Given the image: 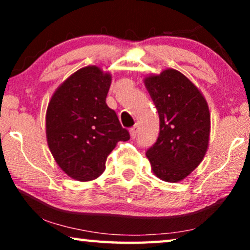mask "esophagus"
Here are the masks:
<instances>
[{
	"instance_id": "esophagus-1",
	"label": "esophagus",
	"mask_w": 250,
	"mask_h": 250,
	"mask_svg": "<svg viewBox=\"0 0 250 250\" xmlns=\"http://www.w3.org/2000/svg\"><path fill=\"white\" fill-rule=\"evenodd\" d=\"M138 132H139L138 125L133 126V127H132L131 129H129V134H131V138H132V139H135L136 135H138Z\"/></svg>"
}]
</instances>
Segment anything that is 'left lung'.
<instances>
[{"instance_id": "left-lung-1", "label": "left lung", "mask_w": 250, "mask_h": 250, "mask_svg": "<svg viewBox=\"0 0 250 250\" xmlns=\"http://www.w3.org/2000/svg\"><path fill=\"white\" fill-rule=\"evenodd\" d=\"M145 85L159 115V136L146 151L151 169L165 182H180L206 155L210 112L203 93L179 70L149 75Z\"/></svg>"}]
</instances>
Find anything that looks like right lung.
Segmentation results:
<instances>
[{
  "label": "right lung",
  "instance_id": "obj_1",
  "mask_svg": "<svg viewBox=\"0 0 250 250\" xmlns=\"http://www.w3.org/2000/svg\"><path fill=\"white\" fill-rule=\"evenodd\" d=\"M111 75L83 67L54 91L46 109V141L58 166L71 179L87 182L105 169V160L129 134L105 104Z\"/></svg>",
  "mask_w": 250,
  "mask_h": 250
}]
</instances>
